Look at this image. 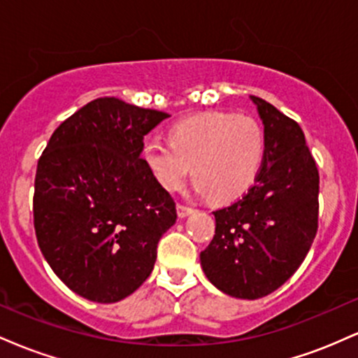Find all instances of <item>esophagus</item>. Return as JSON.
I'll return each instance as SVG.
<instances>
[{"instance_id": "esophagus-1", "label": "esophagus", "mask_w": 358, "mask_h": 358, "mask_svg": "<svg viewBox=\"0 0 358 358\" xmlns=\"http://www.w3.org/2000/svg\"><path fill=\"white\" fill-rule=\"evenodd\" d=\"M176 212H178V217H187L193 212V208L188 207V205H185V203H178L176 205Z\"/></svg>"}]
</instances>
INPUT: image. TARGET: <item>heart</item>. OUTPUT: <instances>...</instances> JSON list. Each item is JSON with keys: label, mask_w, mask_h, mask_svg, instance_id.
Instances as JSON below:
<instances>
[{"label": "heart", "mask_w": 358, "mask_h": 358, "mask_svg": "<svg viewBox=\"0 0 358 358\" xmlns=\"http://www.w3.org/2000/svg\"><path fill=\"white\" fill-rule=\"evenodd\" d=\"M264 150V133L254 119L208 113L176 122L170 129V143L148 139L143 155L165 190H178L190 170L196 192L227 202L254 183Z\"/></svg>", "instance_id": "heart-1"}]
</instances>
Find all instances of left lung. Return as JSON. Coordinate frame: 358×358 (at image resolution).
Returning <instances> with one entry per match:
<instances>
[{"label":"left lung","mask_w":358,"mask_h":358,"mask_svg":"<svg viewBox=\"0 0 358 358\" xmlns=\"http://www.w3.org/2000/svg\"><path fill=\"white\" fill-rule=\"evenodd\" d=\"M264 124L261 170L239 200L213 212L215 236L200 252L205 276L225 294L273 293L305 261L318 231L320 175L294 119L250 96Z\"/></svg>","instance_id":"obj_1"}]
</instances>
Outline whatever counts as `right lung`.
<instances>
[{
  "label": "right lung",
  "mask_w": 358,
  "mask_h": 358,
  "mask_svg": "<svg viewBox=\"0 0 358 358\" xmlns=\"http://www.w3.org/2000/svg\"><path fill=\"white\" fill-rule=\"evenodd\" d=\"M166 113L99 97L53 131L38 159V248L73 293L116 303L153 271L159 237L176 222L171 195L141 158Z\"/></svg>",
  "instance_id": "obj_1"
}]
</instances>
